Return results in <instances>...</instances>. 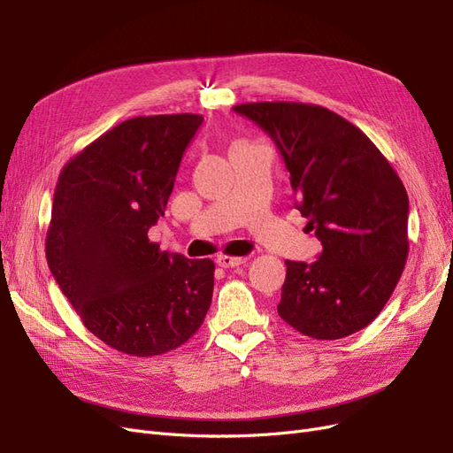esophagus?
Instances as JSON below:
<instances>
[{
	"label": "esophagus",
	"instance_id": "1",
	"mask_svg": "<svg viewBox=\"0 0 453 453\" xmlns=\"http://www.w3.org/2000/svg\"><path fill=\"white\" fill-rule=\"evenodd\" d=\"M245 260H248L245 257H232V255H219V257H217L219 266H223V268L240 266V265L245 263Z\"/></svg>",
	"mask_w": 453,
	"mask_h": 453
}]
</instances>
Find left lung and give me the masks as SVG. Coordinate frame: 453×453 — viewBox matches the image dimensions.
<instances>
[{"label": "left lung", "instance_id": "8db88e82", "mask_svg": "<svg viewBox=\"0 0 453 453\" xmlns=\"http://www.w3.org/2000/svg\"><path fill=\"white\" fill-rule=\"evenodd\" d=\"M278 145L296 208L323 251L313 263L285 260L280 318L315 340L361 331L386 306L408 257V195L366 135L321 105H234Z\"/></svg>", "mask_w": 453, "mask_h": 453}]
</instances>
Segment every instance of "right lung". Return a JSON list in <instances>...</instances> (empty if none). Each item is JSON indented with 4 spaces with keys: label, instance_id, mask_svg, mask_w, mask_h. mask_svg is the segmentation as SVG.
I'll list each match as a JSON object with an SVG mask.
<instances>
[{
    "label": "right lung",
    "instance_id": "1",
    "mask_svg": "<svg viewBox=\"0 0 453 453\" xmlns=\"http://www.w3.org/2000/svg\"><path fill=\"white\" fill-rule=\"evenodd\" d=\"M203 117H134L60 172L45 253L88 331L117 351L180 348L211 304L215 265L160 251L147 232L164 215L183 153Z\"/></svg>",
    "mask_w": 453,
    "mask_h": 453
}]
</instances>
